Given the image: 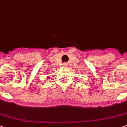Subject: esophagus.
Returning <instances> with one entry per match:
<instances>
[{
  "instance_id": "1",
  "label": "esophagus",
  "mask_w": 127,
  "mask_h": 127,
  "mask_svg": "<svg viewBox=\"0 0 127 127\" xmlns=\"http://www.w3.org/2000/svg\"><path fill=\"white\" fill-rule=\"evenodd\" d=\"M63 67H67V65H68V64L67 63H63Z\"/></svg>"
}]
</instances>
